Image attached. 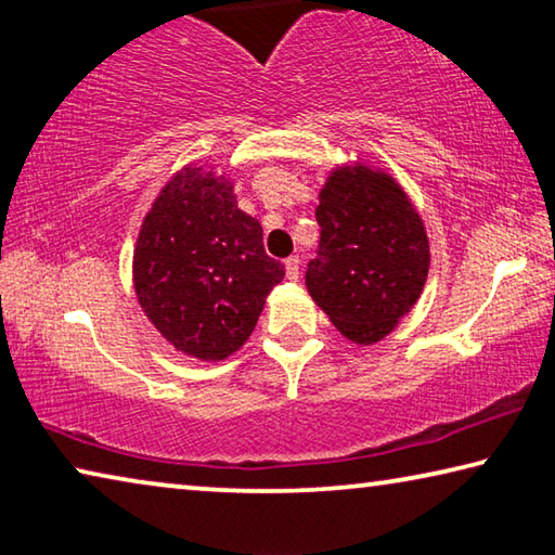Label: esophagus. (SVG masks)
I'll return each mask as SVG.
<instances>
[{
	"label": "esophagus",
	"instance_id": "obj_1",
	"mask_svg": "<svg viewBox=\"0 0 555 555\" xmlns=\"http://www.w3.org/2000/svg\"><path fill=\"white\" fill-rule=\"evenodd\" d=\"M284 264H286V276L291 281H298V276H300V259L298 257H288Z\"/></svg>",
	"mask_w": 555,
	"mask_h": 555
}]
</instances>
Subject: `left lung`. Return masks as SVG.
I'll return each mask as SVG.
<instances>
[{"instance_id":"left-lung-1","label":"left lung","mask_w":555,"mask_h":555,"mask_svg":"<svg viewBox=\"0 0 555 555\" xmlns=\"http://www.w3.org/2000/svg\"><path fill=\"white\" fill-rule=\"evenodd\" d=\"M306 286L345 337L370 345L393 331L424 291L428 237L406 193L367 166L340 168L321 191Z\"/></svg>"}]
</instances>
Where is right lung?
<instances>
[{
    "label": "right lung",
    "instance_id": "right-lung-1",
    "mask_svg": "<svg viewBox=\"0 0 555 555\" xmlns=\"http://www.w3.org/2000/svg\"><path fill=\"white\" fill-rule=\"evenodd\" d=\"M261 234L224 178L185 168L164 188L139 232L134 288L176 350L224 360L255 331L269 291L286 274Z\"/></svg>",
    "mask_w": 555,
    "mask_h": 555
}]
</instances>
